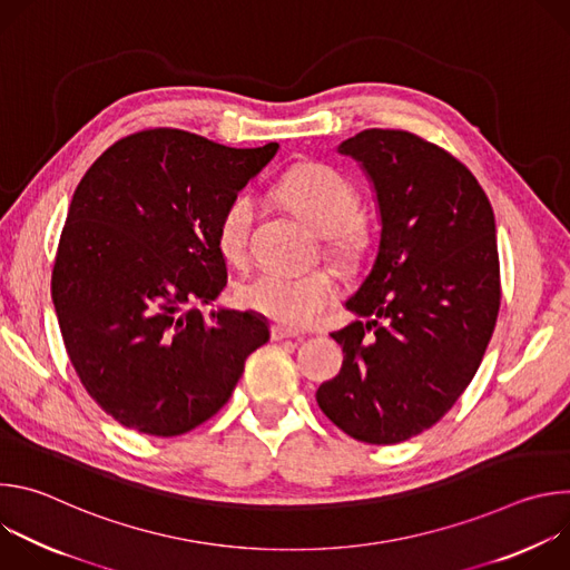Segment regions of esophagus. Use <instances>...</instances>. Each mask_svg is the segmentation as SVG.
<instances>
[{
  "mask_svg": "<svg viewBox=\"0 0 570 570\" xmlns=\"http://www.w3.org/2000/svg\"><path fill=\"white\" fill-rule=\"evenodd\" d=\"M271 338H273V341H286V338L302 341V338H299V334H295V332H291V330L282 327V324H273V327H271Z\"/></svg>",
  "mask_w": 570,
  "mask_h": 570,
  "instance_id": "1",
  "label": "esophagus"
}]
</instances>
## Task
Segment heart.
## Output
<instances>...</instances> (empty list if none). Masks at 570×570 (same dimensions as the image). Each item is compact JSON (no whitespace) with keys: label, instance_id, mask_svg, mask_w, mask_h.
I'll return each instance as SVG.
<instances>
[{"label":"heart","instance_id":"b5f03b06","mask_svg":"<svg viewBox=\"0 0 570 570\" xmlns=\"http://www.w3.org/2000/svg\"><path fill=\"white\" fill-rule=\"evenodd\" d=\"M279 198L299 212L317 232L327 234V253L341 264H356L370 248L372 229L358 212L356 185L322 161L293 167L277 185ZM257 203L250 194L232 196L218 214L216 246L229 264L248 259ZM336 282L327 271L302 275L262 271L236 286V299L286 330H304L336 299Z\"/></svg>","mask_w":570,"mask_h":570}]
</instances>
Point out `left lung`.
I'll return each instance as SVG.
<instances>
[{
	"instance_id": "1",
	"label": "left lung",
	"mask_w": 570,
	"mask_h": 570,
	"mask_svg": "<svg viewBox=\"0 0 570 570\" xmlns=\"http://www.w3.org/2000/svg\"><path fill=\"white\" fill-rule=\"evenodd\" d=\"M338 153L374 187L381 238L345 302L358 320L332 334L343 367L315 399L350 438L396 444L451 411L490 345L501 306L497 223L462 161L413 132L370 128Z\"/></svg>"
}]
</instances>
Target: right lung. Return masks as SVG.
I'll list each match as a JSON object with an SVG mask.
<instances>
[{"mask_svg":"<svg viewBox=\"0 0 570 570\" xmlns=\"http://www.w3.org/2000/svg\"><path fill=\"white\" fill-rule=\"evenodd\" d=\"M279 144L229 148L176 128L112 144L78 183L51 297L69 361L121 426L183 435L216 415L271 332L253 311L218 308L227 284L216 223Z\"/></svg>","mask_w":570,"mask_h":570,"instance_id":"right-lung-1","label":"right lung"}]
</instances>
